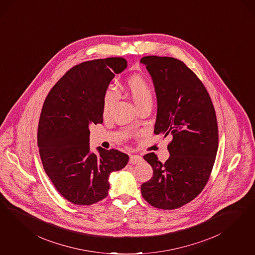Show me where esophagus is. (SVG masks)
<instances>
[{"mask_svg":"<svg viewBox=\"0 0 255 255\" xmlns=\"http://www.w3.org/2000/svg\"><path fill=\"white\" fill-rule=\"evenodd\" d=\"M142 160V157L139 155H130L129 156V163L130 164H137L140 163Z\"/></svg>","mask_w":255,"mask_h":255,"instance_id":"34e87169","label":"esophagus"}]
</instances>
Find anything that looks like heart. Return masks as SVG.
<instances>
[{
    "label": "heart",
    "instance_id": "b5f03b06",
    "mask_svg": "<svg viewBox=\"0 0 255 255\" xmlns=\"http://www.w3.org/2000/svg\"><path fill=\"white\" fill-rule=\"evenodd\" d=\"M126 90L129 98L134 102L137 109L144 105H152L153 94L147 82L140 77H132L125 84ZM116 92L113 88H109L105 92L103 99V114L109 115L116 100Z\"/></svg>",
    "mask_w": 255,
    "mask_h": 255
}]
</instances>
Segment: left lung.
I'll list each match as a JSON object with an SVG mask.
<instances>
[{
	"instance_id": "8db88e82",
	"label": "left lung",
	"mask_w": 255,
	"mask_h": 255,
	"mask_svg": "<svg viewBox=\"0 0 255 255\" xmlns=\"http://www.w3.org/2000/svg\"><path fill=\"white\" fill-rule=\"evenodd\" d=\"M140 63L156 92L154 133L173 137L165 163L154 153L143 156L154 173L140 191L151 206L172 210L197 197L208 181L219 146L216 113L206 87L183 62L145 56Z\"/></svg>"
}]
</instances>
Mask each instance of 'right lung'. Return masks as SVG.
<instances>
[{
  "instance_id": "1",
  "label": "right lung",
  "mask_w": 255,
  "mask_h": 255,
  "mask_svg": "<svg viewBox=\"0 0 255 255\" xmlns=\"http://www.w3.org/2000/svg\"><path fill=\"white\" fill-rule=\"evenodd\" d=\"M124 58L94 60L74 66L49 91L42 108L37 142L44 170L58 191L74 205L103 200L109 177L123 169L128 156L118 150L90 149L91 125L103 122V99Z\"/></svg>"
}]
</instances>
